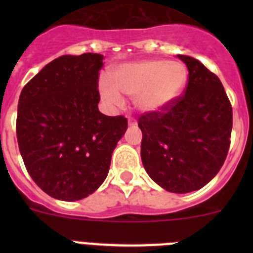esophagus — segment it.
Returning <instances> with one entry per match:
<instances>
[{
    "instance_id": "34e87169",
    "label": "esophagus",
    "mask_w": 253,
    "mask_h": 253,
    "mask_svg": "<svg viewBox=\"0 0 253 253\" xmlns=\"http://www.w3.org/2000/svg\"><path fill=\"white\" fill-rule=\"evenodd\" d=\"M128 123L129 125H135L137 124V120L134 119V118H128Z\"/></svg>"
}]
</instances>
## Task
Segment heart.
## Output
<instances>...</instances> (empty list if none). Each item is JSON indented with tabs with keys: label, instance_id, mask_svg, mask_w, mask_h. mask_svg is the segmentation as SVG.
<instances>
[{
	"label": "heart",
	"instance_id": "b5f03b06",
	"mask_svg": "<svg viewBox=\"0 0 253 253\" xmlns=\"http://www.w3.org/2000/svg\"><path fill=\"white\" fill-rule=\"evenodd\" d=\"M184 64L176 60H140L119 66L114 82H100V93L107 105L122 106L123 95L133 97L134 106L143 113L158 111L175 100L186 81Z\"/></svg>",
	"mask_w": 253,
	"mask_h": 253
}]
</instances>
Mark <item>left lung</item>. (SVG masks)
<instances>
[{
    "label": "left lung",
    "mask_w": 253,
    "mask_h": 253,
    "mask_svg": "<svg viewBox=\"0 0 253 253\" xmlns=\"http://www.w3.org/2000/svg\"><path fill=\"white\" fill-rule=\"evenodd\" d=\"M187 67L184 95L140 115V156L149 177L169 193L202 189L222 169L231 144L233 113L222 82L198 59Z\"/></svg>",
    "instance_id": "1"
}]
</instances>
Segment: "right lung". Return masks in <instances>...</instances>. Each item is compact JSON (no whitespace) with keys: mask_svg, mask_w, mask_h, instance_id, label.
<instances>
[{"mask_svg":"<svg viewBox=\"0 0 253 253\" xmlns=\"http://www.w3.org/2000/svg\"><path fill=\"white\" fill-rule=\"evenodd\" d=\"M102 59L96 53L62 55L20 93V153L35 184L58 200H81L99 189L128 128L126 118L97 107Z\"/></svg>","mask_w":253,"mask_h":253,"instance_id":"add662e5","label":"right lung"}]
</instances>
